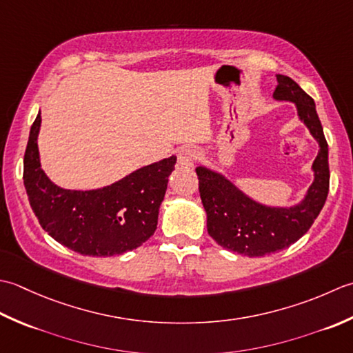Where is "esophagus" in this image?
<instances>
[{
	"label": "esophagus",
	"mask_w": 353,
	"mask_h": 353,
	"mask_svg": "<svg viewBox=\"0 0 353 353\" xmlns=\"http://www.w3.org/2000/svg\"><path fill=\"white\" fill-rule=\"evenodd\" d=\"M198 149L193 146H183L178 149V164L179 166H192V163L196 160Z\"/></svg>",
	"instance_id": "esophagus-1"
}]
</instances>
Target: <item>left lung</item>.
<instances>
[{"label":"left lung","instance_id":"left-lung-1","mask_svg":"<svg viewBox=\"0 0 353 353\" xmlns=\"http://www.w3.org/2000/svg\"><path fill=\"white\" fill-rule=\"evenodd\" d=\"M276 77L279 85L272 97L296 105L299 120L320 148L311 168L314 181L303 199L290 207L267 205L248 196L221 172L203 164L196 168L208 234L222 248L248 257L276 253L297 242L317 219L329 192V149L314 99L291 77Z\"/></svg>","mask_w":353,"mask_h":353}]
</instances>
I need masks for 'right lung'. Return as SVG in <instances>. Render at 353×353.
<instances>
[{
	"mask_svg": "<svg viewBox=\"0 0 353 353\" xmlns=\"http://www.w3.org/2000/svg\"><path fill=\"white\" fill-rule=\"evenodd\" d=\"M41 120L39 111L28 135L23 178L42 228L56 242L83 256H116L143 245L157 230L176 157L148 164L99 189H63L41 166Z\"/></svg>",
	"mask_w": 353,
	"mask_h": 353,
	"instance_id": "add662e5",
	"label": "right lung"
}]
</instances>
